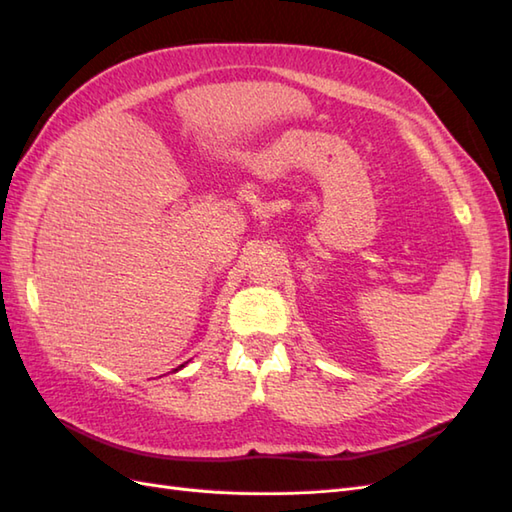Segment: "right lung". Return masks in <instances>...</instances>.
<instances>
[{
	"label": "right lung",
	"instance_id": "1",
	"mask_svg": "<svg viewBox=\"0 0 512 512\" xmlns=\"http://www.w3.org/2000/svg\"><path fill=\"white\" fill-rule=\"evenodd\" d=\"M182 366H184V364H182ZM182 366H179V368H182Z\"/></svg>",
	"mask_w": 512,
	"mask_h": 512
}]
</instances>
